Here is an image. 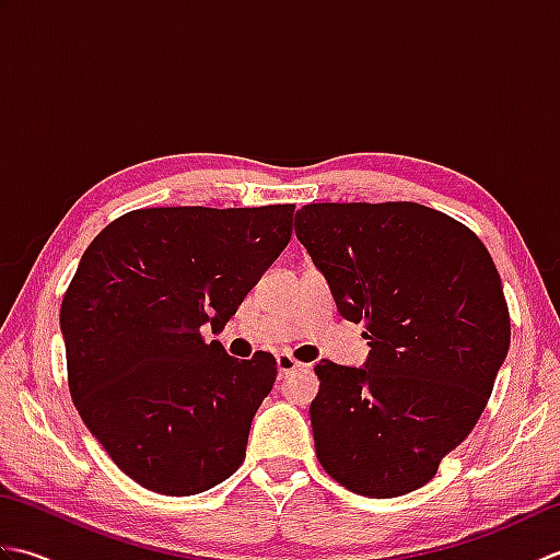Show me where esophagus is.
<instances>
[{
    "mask_svg": "<svg viewBox=\"0 0 560 560\" xmlns=\"http://www.w3.org/2000/svg\"><path fill=\"white\" fill-rule=\"evenodd\" d=\"M295 368H303V363L295 361L293 355H289V353H279V355H277V371H279V377L289 375L291 371H295Z\"/></svg>",
    "mask_w": 560,
    "mask_h": 560,
    "instance_id": "1",
    "label": "esophagus"
}]
</instances>
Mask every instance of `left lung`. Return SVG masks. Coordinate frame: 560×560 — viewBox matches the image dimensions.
Wrapping results in <instances>:
<instances>
[{"instance_id": "obj_1", "label": "left lung", "mask_w": 560, "mask_h": 560, "mask_svg": "<svg viewBox=\"0 0 560 560\" xmlns=\"http://www.w3.org/2000/svg\"><path fill=\"white\" fill-rule=\"evenodd\" d=\"M295 237L337 311L363 323V368L319 361L315 452L331 479L395 498L471 433L510 347L503 283L467 225L416 201L307 205Z\"/></svg>"}]
</instances>
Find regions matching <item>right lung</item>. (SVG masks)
<instances>
[{
  "instance_id": "obj_1",
  "label": "right lung",
  "mask_w": 560,
  "mask_h": 560,
  "mask_svg": "<svg viewBox=\"0 0 560 560\" xmlns=\"http://www.w3.org/2000/svg\"><path fill=\"white\" fill-rule=\"evenodd\" d=\"M295 205L137 209L93 237L65 293L69 392L129 479L195 495L245 459L277 361L207 343L291 241Z\"/></svg>"
}]
</instances>
